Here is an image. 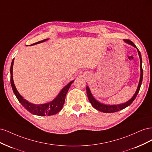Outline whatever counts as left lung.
<instances>
[{"mask_svg":"<svg viewBox=\"0 0 152 152\" xmlns=\"http://www.w3.org/2000/svg\"><path fill=\"white\" fill-rule=\"evenodd\" d=\"M124 42L126 43L129 44L131 45H132L133 47L137 49V53H138V55L140 57V70H141V74H140V82L138 86H137V88L136 91L135 92L134 94L133 95L132 97L127 102H126V103H122V104H103L99 102L98 101L96 100L94 96L92 94L91 92L90 91L89 87L88 86L86 87V91H87V97H88L89 101L90 102V103H91L92 106L96 109L97 110H99L100 112H102L103 113H113V112H116L119 111V110H122V109L125 108L126 107H127L128 106H129L132 102L135 99V98H136V96L138 94L140 87H141V85L142 84V75H143V72H142V59H141V55L140 53V51L136 48V45H134V44L133 43L132 41H131L130 40L128 39H124Z\"/></svg>","mask_w":152,"mask_h":152,"instance_id":"8db88e82","label":"left lung"}]
</instances>
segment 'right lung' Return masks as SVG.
<instances>
[{
  "mask_svg": "<svg viewBox=\"0 0 152 152\" xmlns=\"http://www.w3.org/2000/svg\"><path fill=\"white\" fill-rule=\"evenodd\" d=\"M49 39H44L42 41H39V42H36L32 45L42 43L45 41L48 40ZM14 59H12L11 65V69H10V72H11V84L12 86V91L15 93V96H16L17 99L19 101L20 103L23 106V107L28 110L29 112L35 115H39V116H49V115H55L58 113L60 110L62 109L63 104L65 103V100L66 95L67 94V92L70 88V86L74 81V80L71 81L70 82L63 87V88L59 92V93L58 94V96L55 98L51 102L44 103V104H33L31 103L28 101L26 100L23 98L22 96L20 95V94L18 93L17 91L15 85L14 84L13 81V77H12V68H13V64H14Z\"/></svg>",
  "mask_w": 152,
  "mask_h": 152,
  "instance_id": "add662e5",
  "label": "right lung"
}]
</instances>
